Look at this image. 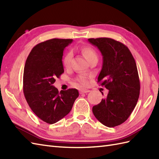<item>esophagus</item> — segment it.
Masks as SVG:
<instances>
[{"mask_svg": "<svg viewBox=\"0 0 159 159\" xmlns=\"http://www.w3.org/2000/svg\"><path fill=\"white\" fill-rule=\"evenodd\" d=\"M90 92L89 90L88 89H80V93L82 94V93H89Z\"/></svg>", "mask_w": 159, "mask_h": 159, "instance_id": "34e87169", "label": "esophagus"}]
</instances>
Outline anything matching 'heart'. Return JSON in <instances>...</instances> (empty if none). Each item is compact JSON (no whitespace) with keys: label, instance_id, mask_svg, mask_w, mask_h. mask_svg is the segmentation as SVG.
Masks as SVG:
<instances>
[{"label":"heart","instance_id":"1","mask_svg":"<svg viewBox=\"0 0 159 159\" xmlns=\"http://www.w3.org/2000/svg\"><path fill=\"white\" fill-rule=\"evenodd\" d=\"M80 51H81V53L83 55V57H85V59L88 62H89L91 60H92L93 59H98V55L96 52V50L93 48H92V47L84 46L81 49H80ZM71 59H72V53L69 52L66 54L65 57H64L63 60V66L66 67H69L71 62ZM77 81L79 82L80 85H82L83 86L86 85L87 84V80L86 77L84 76L78 78Z\"/></svg>","mask_w":159,"mask_h":159}]
</instances>
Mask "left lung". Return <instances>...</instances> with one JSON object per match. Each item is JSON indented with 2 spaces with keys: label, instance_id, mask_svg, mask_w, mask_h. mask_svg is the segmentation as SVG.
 <instances>
[{
  "label": "left lung",
  "instance_id": "1",
  "mask_svg": "<svg viewBox=\"0 0 159 159\" xmlns=\"http://www.w3.org/2000/svg\"><path fill=\"white\" fill-rule=\"evenodd\" d=\"M88 41L102 54V67L98 82L109 89L105 98L93 107V113L104 126H117L129 117L139 99L140 83L136 62L128 47L120 42L107 38Z\"/></svg>",
  "mask_w": 159,
  "mask_h": 159
}]
</instances>
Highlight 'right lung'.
Masks as SVG:
<instances>
[{
	"label": "right lung",
	"mask_w": 159,
	"mask_h": 159,
	"mask_svg": "<svg viewBox=\"0 0 159 159\" xmlns=\"http://www.w3.org/2000/svg\"><path fill=\"white\" fill-rule=\"evenodd\" d=\"M72 39H51L37 44L26 59L23 74V92L37 116L52 124L68 114L79 96L76 89L59 92L53 84L64 72L63 50Z\"/></svg>",
	"instance_id": "add662e5"
}]
</instances>
